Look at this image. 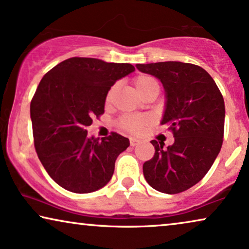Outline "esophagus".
Returning <instances> with one entry per match:
<instances>
[{"label":"esophagus","instance_id":"34e87169","mask_svg":"<svg viewBox=\"0 0 249 249\" xmlns=\"http://www.w3.org/2000/svg\"><path fill=\"white\" fill-rule=\"evenodd\" d=\"M138 142H139L138 139H136V138H130V145H131V146H136V145H138Z\"/></svg>","mask_w":249,"mask_h":249}]
</instances>
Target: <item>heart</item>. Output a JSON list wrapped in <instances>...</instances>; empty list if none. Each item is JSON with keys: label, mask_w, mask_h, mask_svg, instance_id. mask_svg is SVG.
I'll list each match as a JSON object with an SVG mask.
<instances>
[{"label": "heart", "mask_w": 249, "mask_h": 249, "mask_svg": "<svg viewBox=\"0 0 249 249\" xmlns=\"http://www.w3.org/2000/svg\"><path fill=\"white\" fill-rule=\"evenodd\" d=\"M134 84L136 89H137L141 96H142V94H144L146 90H148L149 88L159 86L158 81H156L154 78L149 76H139L136 78ZM115 90H117V87L115 86H112L110 89L107 90V96H105V104L110 105L112 103ZM149 122H151V120H149V118L146 117V115L128 114L124 115V117L119 120V125H120L122 129H124V130L131 132V134H138V132H141L146 125L149 124Z\"/></svg>", "instance_id": "heart-1"}]
</instances>
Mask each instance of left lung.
<instances>
[{
    "label": "left lung",
    "mask_w": 249,
    "mask_h": 249,
    "mask_svg": "<svg viewBox=\"0 0 249 249\" xmlns=\"http://www.w3.org/2000/svg\"><path fill=\"white\" fill-rule=\"evenodd\" d=\"M162 81L166 107L161 124L175 142L163 148L152 141L154 156L142 165L148 185L164 194H179L204 178L220 153L224 134L223 96L206 70L193 63L166 61L136 64Z\"/></svg>",
    "instance_id": "left-lung-1"
}]
</instances>
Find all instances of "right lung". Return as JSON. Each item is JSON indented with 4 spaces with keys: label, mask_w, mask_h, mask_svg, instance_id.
<instances>
[{
    "label": "right lung",
    "mask_w": 249,
    "mask_h": 249,
    "mask_svg": "<svg viewBox=\"0 0 249 249\" xmlns=\"http://www.w3.org/2000/svg\"><path fill=\"white\" fill-rule=\"evenodd\" d=\"M134 70L130 63L70 57L44 74L30 102L34 145L46 172L62 188L86 194L111 180L129 139L111 132L100 141L87 135V127L104 113L111 86Z\"/></svg>",
    "instance_id": "1"
}]
</instances>
